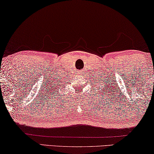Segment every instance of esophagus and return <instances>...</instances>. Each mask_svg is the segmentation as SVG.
Segmentation results:
<instances>
[{
    "instance_id": "1",
    "label": "esophagus",
    "mask_w": 154,
    "mask_h": 154,
    "mask_svg": "<svg viewBox=\"0 0 154 154\" xmlns=\"http://www.w3.org/2000/svg\"><path fill=\"white\" fill-rule=\"evenodd\" d=\"M79 75H83V71L82 70H79Z\"/></svg>"
}]
</instances>
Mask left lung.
Listing matches in <instances>:
<instances>
[{
    "label": "left lung",
    "mask_w": 154,
    "mask_h": 154,
    "mask_svg": "<svg viewBox=\"0 0 154 154\" xmlns=\"http://www.w3.org/2000/svg\"><path fill=\"white\" fill-rule=\"evenodd\" d=\"M106 87H107V86H106ZM107 90H105V88H103V90L100 91V93H101V94H103V93H102L103 92V93L105 92V94H106V92H107ZM108 92H109V91H108ZM102 96H103V95H102Z\"/></svg>",
    "instance_id": "8db88e82"
}]
</instances>
